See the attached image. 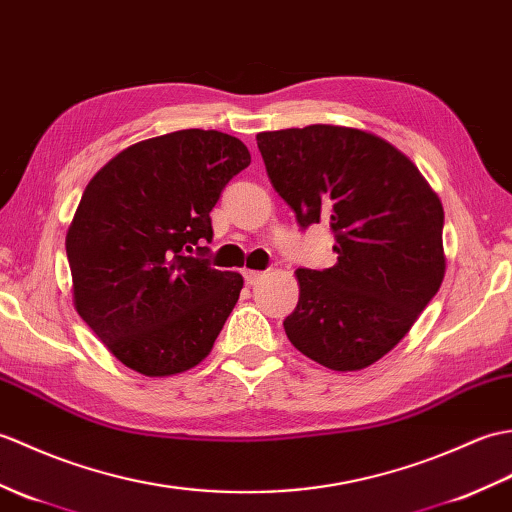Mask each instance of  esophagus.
Instances as JSON below:
<instances>
[{"mask_svg": "<svg viewBox=\"0 0 512 512\" xmlns=\"http://www.w3.org/2000/svg\"><path fill=\"white\" fill-rule=\"evenodd\" d=\"M243 276H245V282L249 287H254V285H258L260 280L265 278V271H256V269H245L243 271Z\"/></svg>", "mask_w": 512, "mask_h": 512, "instance_id": "esophagus-1", "label": "esophagus"}]
</instances>
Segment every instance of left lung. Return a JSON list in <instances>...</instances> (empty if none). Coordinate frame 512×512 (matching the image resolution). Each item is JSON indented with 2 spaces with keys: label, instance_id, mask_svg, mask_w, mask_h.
<instances>
[{
  "label": "left lung",
  "instance_id": "left-lung-1",
  "mask_svg": "<svg viewBox=\"0 0 512 512\" xmlns=\"http://www.w3.org/2000/svg\"><path fill=\"white\" fill-rule=\"evenodd\" d=\"M271 186L302 230L328 221L337 263L298 269L289 342L324 368L372 366L410 333L445 278V210L410 157L361 129L256 135Z\"/></svg>",
  "mask_w": 512,
  "mask_h": 512
}]
</instances>
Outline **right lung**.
<instances>
[{
	"label": "right lung",
	"mask_w": 512,
	"mask_h": 512,
	"mask_svg": "<svg viewBox=\"0 0 512 512\" xmlns=\"http://www.w3.org/2000/svg\"><path fill=\"white\" fill-rule=\"evenodd\" d=\"M221 131L184 129L129 146L89 181L65 236L78 315L124 366L146 377L195 368L243 289L212 269L210 212L249 166Z\"/></svg>",
	"instance_id": "add662e5"
}]
</instances>
